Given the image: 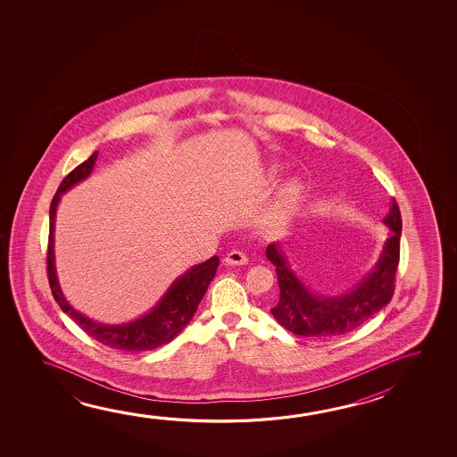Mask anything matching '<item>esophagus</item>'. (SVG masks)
<instances>
[{"instance_id": "34e87169", "label": "esophagus", "mask_w": 457, "mask_h": 457, "mask_svg": "<svg viewBox=\"0 0 457 457\" xmlns=\"http://www.w3.org/2000/svg\"><path fill=\"white\" fill-rule=\"evenodd\" d=\"M247 254L240 252V250H231L225 256V262L228 266H244V264H247Z\"/></svg>"}]
</instances>
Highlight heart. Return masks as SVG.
I'll return each mask as SVG.
<instances>
[{
    "mask_svg": "<svg viewBox=\"0 0 457 457\" xmlns=\"http://www.w3.org/2000/svg\"><path fill=\"white\" fill-rule=\"evenodd\" d=\"M276 177V170H270V179ZM301 201V187L296 183H288L285 185L278 195H277L276 203L272 205L268 218H266V226L270 232L280 231L284 229L288 220L292 218L295 210L298 207Z\"/></svg>",
    "mask_w": 457,
    "mask_h": 457,
    "instance_id": "obj_1",
    "label": "heart"
}]
</instances>
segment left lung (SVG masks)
I'll use <instances>...</instances> for the list:
<instances>
[{"label": "left lung", "instance_id": "obj_1", "mask_svg": "<svg viewBox=\"0 0 457 457\" xmlns=\"http://www.w3.org/2000/svg\"><path fill=\"white\" fill-rule=\"evenodd\" d=\"M389 237L373 270L349 292L323 296L311 292L287 262L280 244L266 248V256L276 266L280 300L270 309L277 322L298 337H335L359 328L371 315L387 306L395 288V272L400 260L402 215L395 201L384 218Z\"/></svg>", "mask_w": 457, "mask_h": 457}]
</instances>
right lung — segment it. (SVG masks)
Masks as SVG:
<instances>
[{"label": "right lung", "mask_w": 457, "mask_h": 457, "mask_svg": "<svg viewBox=\"0 0 457 457\" xmlns=\"http://www.w3.org/2000/svg\"><path fill=\"white\" fill-rule=\"evenodd\" d=\"M98 153L78 165L75 170L68 173L63 179L57 193L54 195L51 209H49V244H47V278L53 290L54 300L61 306L62 311L73 319L79 328H83L90 337L98 343L120 349V351L142 352L156 349L159 345L170 343L173 337H179L181 329L187 327L193 319L199 303L207 292V287L217 274L220 258L212 256L207 262L195 264L187 270L183 276L175 278L164 296L157 301L156 306L148 314L135 319L132 322L108 325L92 320L89 317L78 312L70 306L65 295L62 292L57 270H55V256H54V225H55V212L61 203V197L68 189L78 185L79 181L89 177L97 161Z\"/></svg>", "instance_id": "right-lung-1"}]
</instances>
